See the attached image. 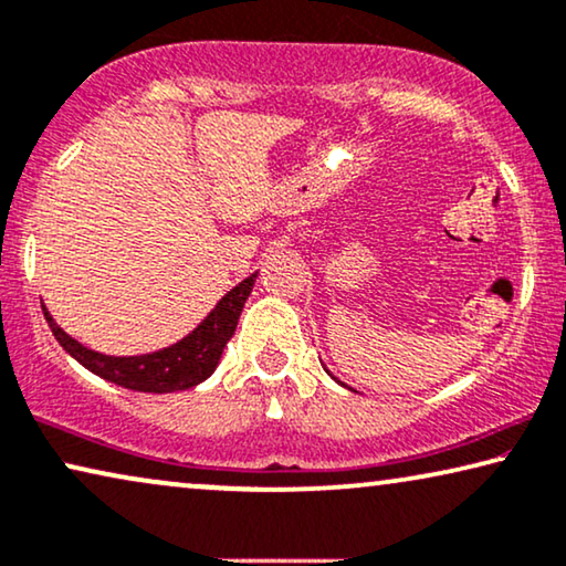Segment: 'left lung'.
<instances>
[{
	"instance_id": "obj_1",
	"label": "left lung",
	"mask_w": 566,
	"mask_h": 566,
	"mask_svg": "<svg viewBox=\"0 0 566 566\" xmlns=\"http://www.w3.org/2000/svg\"><path fill=\"white\" fill-rule=\"evenodd\" d=\"M333 379H336V377H333ZM340 385H344V381H340Z\"/></svg>"
}]
</instances>
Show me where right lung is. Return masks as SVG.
<instances>
[{
  "instance_id": "add662e5",
  "label": "right lung",
  "mask_w": 566,
  "mask_h": 566,
  "mask_svg": "<svg viewBox=\"0 0 566 566\" xmlns=\"http://www.w3.org/2000/svg\"><path fill=\"white\" fill-rule=\"evenodd\" d=\"M256 274L245 276V280L233 286L218 305L212 307V313L197 325V328L169 348L161 352L143 354V356H107L99 352H92L78 344L76 338H71L59 323L53 321L43 305V315L48 325H51L53 336L63 346V352L74 356V359L90 369L97 377L113 381L135 392H177V389L197 387L214 371V366L220 364L222 348L230 338H233L238 317L243 313L245 300L253 290Z\"/></svg>"
}]
</instances>
